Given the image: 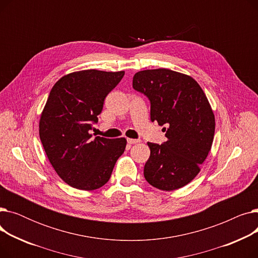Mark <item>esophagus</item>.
Segmentation results:
<instances>
[{"instance_id":"esophagus-1","label":"esophagus","mask_w":258,"mask_h":258,"mask_svg":"<svg viewBox=\"0 0 258 258\" xmlns=\"http://www.w3.org/2000/svg\"><path fill=\"white\" fill-rule=\"evenodd\" d=\"M126 141L128 144H136V143L141 142V140H139V139H130V138Z\"/></svg>"}]
</instances>
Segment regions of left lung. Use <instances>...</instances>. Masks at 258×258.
<instances>
[{
	"mask_svg": "<svg viewBox=\"0 0 258 258\" xmlns=\"http://www.w3.org/2000/svg\"><path fill=\"white\" fill-rule=\"evenodd\" d=\"M133 88L151 102V120L163 127L167 141L147 142L151 156L146 181L161 190H174L200 172L212 145L215 121L205 93L190 76L168 69L135 74Z\"/></svg>",
	"mask_w": 258,
	"mask_h": 258,
	"instance_id": "left-lung-1",
	"label": "left lung"
}]
</instances>
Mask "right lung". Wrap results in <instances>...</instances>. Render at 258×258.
<instances>
[{
    "label": "right lung",
    "mask_w": 258,
    "mask_h": 258,
    "mask_svg": "<svg viewBox=\"0 0 258 258\" xmlns=\"http://www.w3.org/2000/svg\"><path fill=\"white\" fill-rule=\"evenodd\" d=\"M124 72L84 70L61 77L53 86L39 120V138L51 165L68 185L94 190L111 178L124 138H92L104 99Z\"/></svg>",
    "instance_id": "1"
}]
</instances>
